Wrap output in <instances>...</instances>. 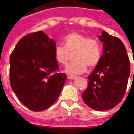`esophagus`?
Listing matches in <instances>:
<instances>
[{
    "label": "esophagus",
    "mask_w": 134,
    "mask_h": 134,
    "mask_svg": "<svg viewBox=\"0 0 134 134\" xmlns=\"http://www.w3.org/2000/svg\"><path fill=\"white\" fill-rule=\"evenodd\" d=\"M67 76L68 79L71 80V79H75V76H74L71 75V74H67Z\"/></svg>",
    "instance_id": "34e87169"
}]
</instances>
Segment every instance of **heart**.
Instances as JSON below:
<instances>
[{
	"mask_svg": "<svg viewBox=\"0 0 134 134\" xmlns=\"http://www.w3.org/2000/svg\"><path fill=\"white\" fill-rule=\"evenodd\" d=\"M65 46L57 45L55 47V58L61 65H67L71 54L76 52V62L69 64L65 71L74 75H79L87 70L88 66L93 68L98 65L102 56V46L95 39L81 34L71 32L64 37Z\"/></svg>",
	"mask_w": 134,
	"mask_h": 134,
	"instance_id": "obj_1",
	"label": "heart"
}]
</instances>
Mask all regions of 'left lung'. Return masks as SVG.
<instances>
[{
    "mask_svg": "<svg viewBox=\"0 0 134 134\" xmlns=\"http://www.w3.org/2000/svg\"><path fill=\"white\" fill-rule=\"evenodd\" d=\"M101 59L88 76V86L82 94L84 102L96 110H107L118 105L125 95L130 76L129 59L122 42L103 31Z\"/></svg>",
    "mask_w": 134,
    "mask_h": 134,
    "instance_id": "obj_1",
    "label": "left lung"
}]
</instances>
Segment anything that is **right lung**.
<instances>
[{"instance_id": "1", "label": "right lung", "mask_w": 134, "mask_h": 134, "mask_svg": "<svg viewBox=\"0 0 134 134\" xmlns=\"http://www.w3.org/2000/svg\"><path fill=\"white\" fill-rule=\"evenodd\" d=\"M55 42L42 31L22 37L9 58L11 88L20 102L32 111H42L58 98L67 80L58 73Z\"/></svg>"}]
</instances>
